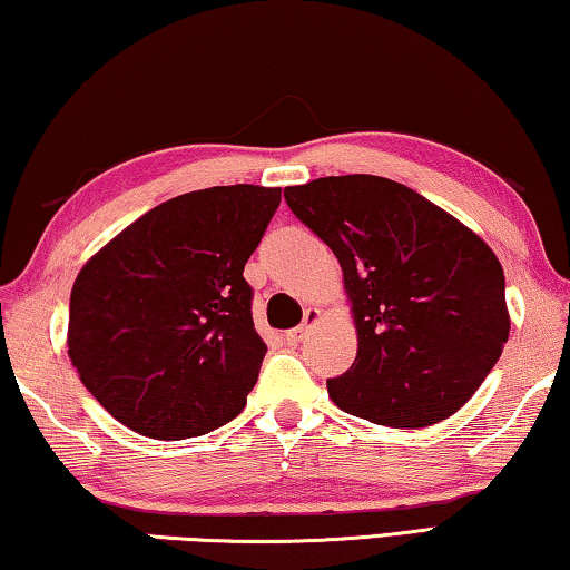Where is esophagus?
<instances>
[{
    "label": "esophagus",
    "instance_id": "34e87169",
    "mask_svg": "<svg viewBox=\"0 0 570 570\" xmlns=\"http://www.w3.org/2000/svg\"><path fill=\"white\" fill-rule=\"evenodd\" d=\"M318 318H321V311H315V308H308V311H305V318H303L301 326H297V328H291V331H287V334H285V341H287V344H291V346H297V344H301V341H303L305 336H308V331H311L313 323L318 321Z\"/></svg>",
    "mask_w": 570,
    "mask_h": 570
}]
</instances>
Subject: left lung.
<instances>
[{
	"label": "left lung",
	"instance_id": "left-lung-1",
	"mask_svg": "<svg viewBox=\"0 0 570 570\" xmlns=\"http://www.w3.org/2000/svg\"><path fill=\"white\" fill-rule=\"evenodd\" d=\"M291 212L334 252L356 323L352 370L326 382L344 413L433 425L466 402L510 336L504 273L484 239L380 175L285 188Z\"/></svg>",
	"mask_w": 570,
	"mask_h": 570
}]
</instances>
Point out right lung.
I'll return each instance as SVG.
<instances>
[{
	"label": "right lung",
	"mask_w": 570,
	"mask_h": 570,
	"mask_svg": "<svg viewBox=\"0 0 570 570\" xmlns=\"http://www.w3.org/2000/svg\"><path fill=\"white\" fill-rule=\"evenodd\" d=\"M279 188L216 186L165 200L86 262L68 356L86 390L139 435L212 433L247 405L265 341L244 265Z\"/></svg>",
	"instance_id": "right-lung-1"
}]
</instances>
